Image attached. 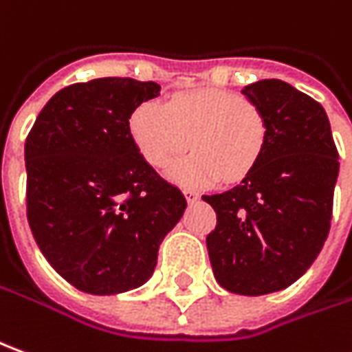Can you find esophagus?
Segmentation results:
<instances>
[{"label":"esophagus","instance_id":"34e87169","mask_svg":"<svg viewBox=\"0 0 352 352\" xmlns=\"http://www.w3.org/2000/svg\"><path fill=\"white\" fill-rule=\"evenodd\" d=\"M185 198H186V202H190V204H192V202H196V200H198V195H196V192H192V190H186Z\"/></svg>","mask_w":352,"mask_h":352}]
</instances>
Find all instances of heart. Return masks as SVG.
<instances>
[{"instance_id":"b5f03b06","label":"heart","mask_w":352,"mask_h":352,"mask_svg":"<svg viewBox=\"0 0 352 352\" xmlns=\"http://www.w3.org/2000/svg\"><path fill=\"white\" fill-rule=\"evenodd\" d=\"M129 133L154 169L169 166L190 144L195 152L173 164L167 177L186 190H204L221 179L236 183L256 167L267 126L264 113L243 96L206 88L166 104H140L129 119Z\"/></svg>"}]
</instances>
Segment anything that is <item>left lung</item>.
<instances>
[{
  "label": "left lung",
  "mask_w": 352,
  "mask_h": 352,
  "mask_svg": "<svg viewBox=\"0 0 352 352\" xmlns=\"http://www.w3.org/2000/svg\"><path fill=\"white\" fill-rule=\"evenodd\" d=\"M264 113L256 167L221 195H204L214 277L229 293L267 295L293 285L320 254L331 223L339 156L326 109L295 86L264 78L243 88Z\"/></svg>",
  "instance_id": "1"
}]
</instances>
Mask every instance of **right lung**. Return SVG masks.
Returning a JSON list of instances; mask_svg holds the SVG:
<instances>
[{"label":"right lung","mask_w":352,"mask_h":352,"mask_svg":"<svg viewBox=\"0 0 352 352\" xmlns=\"http://www.w3.org/2000/svg\"><path fill=\"white\" fill-rule=\"evenodd\" d=\"M157 82L94 78L59 90L26 138V216L36 245L82 293L144 285L186 200L138 154L129 133Z\"/></svg>","instance_id":"right-lung-1"}]
</instances>
